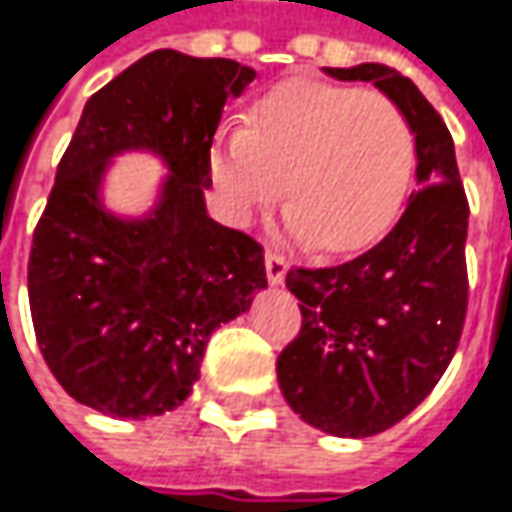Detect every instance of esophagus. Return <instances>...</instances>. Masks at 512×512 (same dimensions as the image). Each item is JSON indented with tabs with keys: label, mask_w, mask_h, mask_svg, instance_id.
Here are the masks:
<instances>
[{
	"label": "esophagus",
	"mask_w": 512,
	"mask_h": 512,
	"mask_svg": "<svg viewBox=\"0 0 512 512\" xmlns=\"http://www.w3.org/2000/svg\"><path fill=\"white\" fill-rule=\"evenodd\" d=\"M265 270H268V282L270 285H282L285 282V256L282 253H276V250H268L265 253Z\"/></svg>",
	"instance_id": "34e87169"
}]
</instances>
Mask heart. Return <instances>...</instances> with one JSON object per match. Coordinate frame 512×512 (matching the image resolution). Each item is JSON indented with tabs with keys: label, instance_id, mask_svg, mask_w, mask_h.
I'll return each mask as SVG.
<instances>
[{
	"label": "heart",
	"instance_id": "obj_1",
	"mask_svg": "<svg viewBox=\"0 0 512 512\" xmlns=\"http://www.w3.org/2000/svg\"><path fill=\"white\" fill-rule=\"evenodd\" d=\"M415 155L412 123L386 94L288 80L250 106L247 123L218 132L210 169L239 221L276 201L285 175L288 230L328 253H348L392 224Z\"/></svg>",
	"mask_w": 512,
	"mask_h": 512
}]
</instances>
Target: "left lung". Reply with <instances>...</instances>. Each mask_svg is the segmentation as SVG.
<instances>
[{
	"instance_id": "left-lung-1",
	"label": "left lung",
	"mask_w": 512,
	"mask_h": 512,
	"mask_svg": "<svg viewBox=\"0 0 512 512\" xmlns=\"http://www.w3.org/2000/svg\"><path fill=\"white\" fill-rule=\"evenodd\" d=\"M374 83L409 117L418 184L386 239L334 268H291L302 325L276 360L288 406L337 438L400 423L435 389L467 317L470 204L447 123L418 86L380 63L325 68Z\"/></svg>"
}]
</instances>
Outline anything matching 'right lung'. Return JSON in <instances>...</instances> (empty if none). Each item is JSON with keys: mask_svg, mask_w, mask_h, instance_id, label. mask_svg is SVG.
Returning a JSON list of instances; mask_svg holds the SVG:
<instances>
[{"mask_svg": "<svg viewBox=\"0 0 512 512\" xmlns=\"http://www.w3.org/2000/svg\"><path fill=\"white\" fill-rule=\"evenodd\" d=\"M253 77L236 60L161 48L89 97L28 259L39 351L77 403L112 418L181 406L210 334L268 288L262 244L204 207L224 103ZM126 148L158 151L173 172L143 222L109 217L96 195Z\"/></svg>", "mask_w": 512, "mask_h": 512, "instance_id": "obj_1", "label": "right lung"}]
</instances>
